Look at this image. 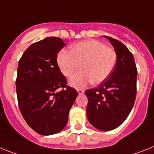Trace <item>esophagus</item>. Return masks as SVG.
<instances>
[{"label": "esophagus", "instance_id": "1", "mask_svg": "<svg viewBox=\"0 0 154 154\" xmlns=\"http://www.w3.org/2000/svg\"><path fill=\"white\" fill-rule=\"evenodd\" d=\"M84 92H85V91L82 90V89H77V93H78V94H84Z\"/></svg>", "mask_w": 154, "mask_h": 154}]
</instances>
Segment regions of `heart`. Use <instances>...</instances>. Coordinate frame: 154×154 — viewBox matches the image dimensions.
<instances>
[{"instance_id":"b5f03b06","label":"heart","mask_w":154,"mask_h":154,"mask_svg":"<svg viewBox=\"0 0 154 154\" xmlns=\"http://www.w3.org/2000/svg\"><path fill=\"white\" fill-rule=\"evenodd\" d=\"M57 61L61 73L71 76L81 64L82 70L69 80L73 88H82L93 82L99 85L109 78L117 63V53L114 49L97 40L77 42L70 51L62 49L57 54Z\"/></svg>"}]
</instances>
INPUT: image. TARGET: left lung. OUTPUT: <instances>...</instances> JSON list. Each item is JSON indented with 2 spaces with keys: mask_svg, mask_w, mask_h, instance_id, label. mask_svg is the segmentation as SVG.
<instances>
[{
  "mask_svg": "<svg viewBox=\"0 0 154 154\" xmlns=\"http://www.w3.org/2000/svg\"><path fill=\"white\" fill-rule=\"evenodd\" d=\"M117 53V63L109 79L85 91L87 117L96 129L109 131L123 123L130 113L136 96L137 69L134 57L120 41L105 36Z\"/></svg>",
  "mask_w": 154,
  "mask_h": 154,
  "instance_id": "left-lung-1",
  "label": "left lung"
}]
</instances>
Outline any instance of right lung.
I'll list each match as a JSON object with an SVG mask.
<instances>
[{
	"label": "right lung",
	"mask_w": 154,
	"mask_h": 154,
	"mask_svg": "<svg viewBox=\"0 0 154 154\" xmlns=\"http://www.w3.org/2000/svg\"><path fill=\"white\" fill-rule=\"evenodd\" d=\"M66 44L58 37H47L32 44L18 62L16 92L21 113L28 125L44 136L60 132L77 97L66 86L57 56ZM63 88L60 92H57Z\"/></svg>",
	"instance_id": "obj_1"
}]
</instances>
